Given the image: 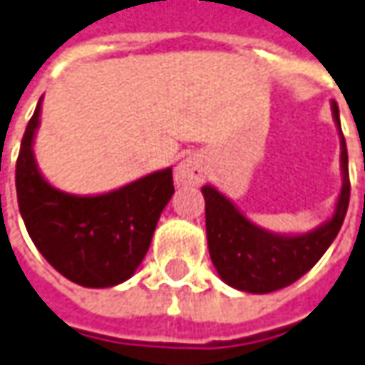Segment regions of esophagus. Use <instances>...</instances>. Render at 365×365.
<instances>
[{"mask_svg": "<svg viewBox=\"0 0 365 365\" xmlns=\"http://www.w3.org/2000/svg\"><path fill=\"white\" fill-rule=\"evenodd\" d=\"M205 180V160L200 154L185 156L175 168L178 185H200Z\"/></svg>", "mask_w": 365, "mask_h": 365, "instance_id": "esophagus-1", "label": "esophagus"}]
</instances>
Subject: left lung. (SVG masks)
<instances>
[{
  "label": "left lung",
  "mask_w": 365,
  "mask_h": 365,
  "mask_svg": "<svg viewBox=\"0 0 365 365\" xmlns=\"http://www.w3.org/2000/svg\"><path fill=\"white\" fill-rule=\"evenodd\" d=\"M332 114L340 128V112L336 103H332ZM340 165L344 180L334 215L322 225L300 235H279L255 225L221 191L213 185H203L209 255L221 280L243 292L267 294L284 289L307 274L336 239L350 203L348 150L342 128Z\"/></svg>",
  "instance_id": "obj_1"
}]
</instances>
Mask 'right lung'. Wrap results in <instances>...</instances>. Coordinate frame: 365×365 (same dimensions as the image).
Masks as SVG:
<instances>
[{
  "label": "right lung",
  "mask_w": 365,
  "mask_h": 365,
  "mask_svg": "<svg viewBox=\"0 0 365 365\" xmlns=\"http://www.w3.org/2000/svg\"><path fill=\"white\" fill-rule=\"evenodd\" d=\"M41 98L25 128L15 165L21 217L39 253L63 277L88 289L128 280L146 257L158 219L174 195L172 168L101 195H73L41 175L33 140Z\"/></svg>",
  "instance_id": "right-lung-1"
}]
</instances>
